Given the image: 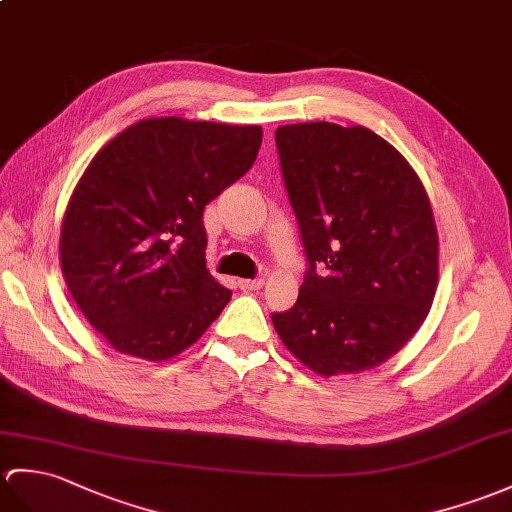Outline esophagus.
Instances as JSON below:
<instances>
[{"label": "esophagus", "instance_id": "esophagus-1", "mask_svg": "<svg viewBox=\"0 0 512 512\" xmlns=\"http://www.w3.org/2000/svg\"><path fill=\"white\" fill-rule=\"evenodd\" d=\"M237 285H240L242 290H259V288H264V279H240L237 281Z\"/></svg>", "mask_w": 512, "mask_h": 512}]
</instances>
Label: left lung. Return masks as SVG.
Instances as JSON below:
<instances>
[{"label":"left lung","instance_id":"8db88e82","mask_svg":"<svg viewBox=\"0 0 512 512\" xmlns=\"http://www.w3.org/2000/svg\"><path fill=\"white\" fill-rule=\"evenodd\" d=\"M275 139L310 268L294 307L272 314V325L320 377L371 371L430 314L438 285L430 196L406 157L364 126L288 124Z\"/></svg>","mask_w":512,"mask_h":512}]
</instances>
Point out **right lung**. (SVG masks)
<instances>
[{
  "mask_svg": "<svg viewBox=\"0 0 512 512\" xmlns=\"http://www.w3.org/2000/svg\"><path fill=\"white\" fill-rule=\"evenodd\" d=\"M261 135L148 117L91 159L67 202L58 257L80 312L115 351L170 360L231 301L207 270L202 211L251 170Z\"/></svg>",
  "mask_w": 512,
  "mask_h": 512,
  "instance_id": "obj_1",
  "label": "right lung"
}]
</instances>
